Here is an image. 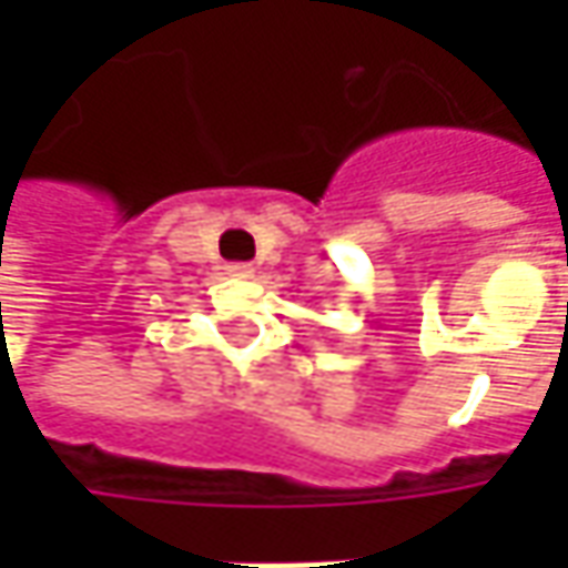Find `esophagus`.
<instances>
[{
    "label": "esophagus",
    "mask_w": 568,
    "mask_h": 568,
    "mask_svg": "<svg viewBox=\"0 0 568 568\" xmlns=\"http://www.w3.org/2000/svg\"><path fill=\"white\" fill-rule=\"evenodd\" d=\"M227 274L230 277H252V274H255V268H252V265H246V262H230Z\"/></svg>",
    "instance_id": "esophagus-1"
}]
</instances>
